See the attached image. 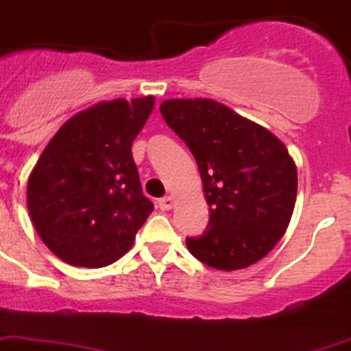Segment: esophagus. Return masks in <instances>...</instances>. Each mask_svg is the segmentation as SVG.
Wrapping results in <instances>:
<instances>
[{
	"label": "esophagus",
	"instance_id": "obj_1",
	"mask_svg": "<svg viewBox=\"0 0 351 351\" xmlns=\"http://www.w3.org/2000/svg\"><path fill=\"white\" fill-rule=\"evenodd\" d=\"M173 204H175V202H173V196H164V198L158 200V207H160L162 210H169L171 207H173Z\"/></svg>",
	"mask_w": 351,
	"mask_h": 351
}]
</instances>
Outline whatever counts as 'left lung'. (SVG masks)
Segmentation results:
<instances>
[{
  "label": "left lung",
  "instance_id": "8db88e82",
  "mask_svg": "<svg viewBox=\"0 0 351 351\" xmlns=\"http://www.w3.org/2000/svg\"><path fill=\"white\" fill-rule=\"evenodd\" d=\"M160 113L195 156L209 205L204 234L185 238L191 254L218 270L265 258L289 227L298 195L283 142L210 99L164 101Z\"/></svg>",
  "mask_w": 351,
  "mask_h": 351
}]
</instances>
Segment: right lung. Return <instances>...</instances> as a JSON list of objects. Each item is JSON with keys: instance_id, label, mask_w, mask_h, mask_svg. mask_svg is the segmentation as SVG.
Segmentation results:
<instances>
[{"instance_id": "add662e5", "label": "right lung", "mask_w": 351, "mask_h": 351, "mask_svg": "<svg viewBox=\"0 0 351 351\" xmlns=\"http://www.w3.org/2000/svg\"><path fill=\"white\" fill-rule=\"evenodd\" d=\"M153 104V97L101 102L64 122L39 156L27 185L28 213L62 261L111 265L153 213L131 155Z\"/></svg>"}]
</instances>
